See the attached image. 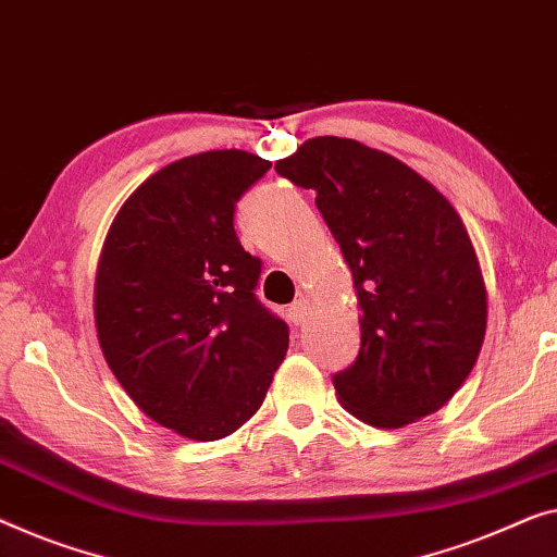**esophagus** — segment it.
Returning a JSON list of instances; mask_svg holds the SVG:
<instances>
[{"mask_svg": "<svg viewBox=\"0 0 557 557\" xmlns=\"http://www.w3.org/2000/svg\"><path fill=\"white\" fill-rule=\"evenodd\" d=\"M306 317H309V301L306 298H298V301L292 304V309H288V319L294 321V324H304Z\"/></svg>", "mask_w": 557, "mask_h": 557, "instance_id": "34e87169", "label": "esophagus"}]
</instances>
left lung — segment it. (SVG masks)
<instances>
[{
	"instance_id": "1",
	"label": "left lung",
	"mask_w": 557,
	"mask_h": 557,
	"mask_svg": "<svg viewBox=\"0 0 557 557\" xmlns=\"http://www.w3.org/2000/svg\"><path fill=\"white\" fill-rule=\"evenodd\" d=\"M276 173L317 193L361 309L357 359L334 374L346 412L384 430L445 405L478 361L487 294L449 200L401 160L349 138H311Z\"/></svg>"
}]
</instances>
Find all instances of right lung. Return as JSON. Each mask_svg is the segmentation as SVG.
Listing matches in <instances>:
<instances>
[{
	"label": "right lung",
	"mask_w": 557,
	"mask_h": 557,
	"mask_svg": "<svg viewBox=\"0 0 557 557\" xmlns=\"http://www.w3.org/2000/svg\"><path fill=\"white\" fill-rule=\"evenodd\" d=\"M269 168L246 150L175 160L125 200L104 238V359L145 414L188 440L248 422L286 357V321L256 296L263 263L233 228L238 198Z\"/></svg>",
	"instance_id": "right-lung-1"
}]
</instances>
